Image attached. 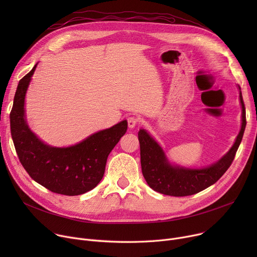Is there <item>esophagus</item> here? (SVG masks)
<instances>
[{
	"mask_svg": "<svg viewBox=\"0 0 257 257\" xmlns=\"http://www.w3.org/2000/svg\"><path fill=\"white\" fill-rule=\"evenodd\" d=\"M139 121H140V119H139L138 117H136V116H130V117H128V127H129L130 129L134 128V127H136V126L138 125Z\"/></svg>",
	"mask_w": 257,
	"mask_h": 257,
	"instance_id": "34e87169",
	"label": "esophagus"
}]
</instances>
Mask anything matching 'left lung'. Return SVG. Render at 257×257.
Wrapping results in <instances>:
<instances>
[{"instance_id": "1", "label": "left lung", "mask_w": 257, "mask_h": 257, "mask_svg": "<svg viewBox=\"0 0 257 257\" xmlns=\"http://www.w3.org/2000/svg\"><path fill=\"white\" fill-rule=\"evenodd\" d=\"M238 90L241 106L240 130L230 150L208 167L191 169L172 165L163 148L150 136L149 132L146 129H140L139 141L141 145L142 172L152 190L174 197L191 196L205 190L223 176L232 164L246 128V109L239 86Z\"/></svg>"}]
</instances>
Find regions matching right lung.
I'll return each mask as SVG.
<instances>
[{
  "mask_svg": "<svg viewBox=\"0 0 257 257\" xmlns=\"http://www.w3.org/2000/svg\"><path fill=\"white\" fill-rule=\"evenodd\" d=\"M33 69L19 82L10 112L11 137L18 156L30 177L49 191L65 196L82 195L96 187L105 172L107 157L127 131V120L98 131L76 145L52 147L27 123L25 98Z\"/></svg>",
  "mask_w": 257,
  "mask_h": 257,
  "instance_id": "right-lung-1",
  "label": "right lung"
}]
</instances>
